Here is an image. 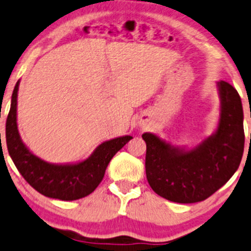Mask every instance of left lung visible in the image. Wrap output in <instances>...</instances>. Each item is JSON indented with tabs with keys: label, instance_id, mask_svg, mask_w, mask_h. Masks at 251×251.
I'll return each instance as SVG.
<instances>
[{
	"label": "left lung",
	"instance_id": "8db88e82",
	"mask_svg": "<svg viewBox=\"0 0 251 251\" xmlns=\"http://www.w3.org/2000/svg\"><path fill=\"white\" fill-rule=\"evenodd\" d=\"M220 117L216 130L196 147L173 146L155 133L142 134L147 144L146 173L151 189L168 201H204L238 170L244 151L243 107L231 84L216 83Z\"/></svg>",
	"mask_w": 251,
	"mask_h": 251
}]
</instances>
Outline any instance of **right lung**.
<instances>
[{
  "mask_svg": "<svg viewBox=\"0 0 251 251\" xmlns=\"http://www.w3.org/2000/svg\"><path fill=\"white\" fill-rule=\"evenodd\" d=\"M13 90L6 123L8 152L26 181L39 194L61 201H75L90 195L104 176L112 157L132 136H121L100 144L88 159L72 163H50L33 154L21 139L17 124L18 91Z\"/></svg>",
  "mask_w": 251,
  "mask_h": 251,
  "instance_id": "add662e5",
  "label": "right lung"
}]
</instances>
